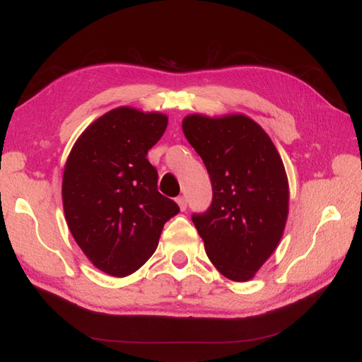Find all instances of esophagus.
I'll list each match as a JSON object with an SVG mask.
<instances>
[{
	"instance_id": "34e87169",
	"label": "esophagus",
	"mask_w": 362,
	"mask_h": 362,
	"mask_svg": "<svg viewBox=\"0 0 362 362\" xmlns=\"http://www.w3.org/2000/svg\"><path fill=\"white\" fill-rule=\"evenodd\" d=\"M177 204L180 205V210H181V211L187 210V199H185L184 196H178V198H177Z\"/></svg>"
}]
</instances>
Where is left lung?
<instances>
[{"label":"left lung","instance_id":"obj_1","mask_svg":"<svg viewBox=\"0 0 362 362\" xmlns=\"http://www.w3.org/2000/svg\"><path fill=\"white\" fill-rule=\"evenodd\" d=\"M213 187L205 213L193 214L208 258L223 276L246 282L275 252L288 216V180L279 152L245 115L182 120Z\"/></svg>","mask_w":362,"mask_h":362}]
</instances>
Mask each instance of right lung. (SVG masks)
Instances as JSON below:
<instances>
[{
  "label": "right lung",
  "mask_w": 362,
  "mask_h": 362,
  "mask_svg": "<svg viewBox=\"0 0 362 362\" xmlns=\"http://www.w3.org/2000/svg\"><path fill=\"white\" fill-rule=\"evenodd\" d=\"M166 127V115L119 107L84 129L66 160L64 217L76 245L107 275L139 270L180 213L157 190L158 173L146 158Z\"/></svg>",
  "instance_id": "1"
}]
</instances>
